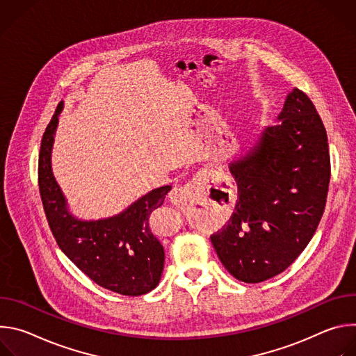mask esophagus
I'll return each mask as SVG.
<instances>
[{
    "mask_svg": "<svg viewBox=\"0 0 356 356\" xmlns=\"http://www.w3.org/2000/svg\"><path fill=\"white\" fill-rule=\"evenodd\" d=\"M211 179L210 170H200L187 184L181 187H175L169 198L172 204L179 209H186L194 202L204 201L209 197V183Z\"/></svg>",
    "mask_w": 356,
    "mask_h": 356,
    "instance_id": "esophagus-1",
    "label": "esophagus"
}]
</instances>
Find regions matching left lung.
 Here are the masks:
<instances>
[{"mask_svg": "<svg viewBox=\"0 0 356 356\" xmlns=\"http://www.w3.org/2000/svg\"><path fill=\"white\" fill-rule=\"evenodd\" d=\"M277 120L229 163L238 187L235 213L211 235L221 264L245 283L286 270L312 241L325 209L330 150L314 104L294 88Z\"/></svg>", "mask_w": 356, "mask_h": 356, "instance_id": "1", "label": "left lung"}]
</instances>
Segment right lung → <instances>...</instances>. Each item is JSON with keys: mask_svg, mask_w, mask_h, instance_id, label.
<instances>
[{"mask_svg": "<svg viewBox=\"0 0 356 356\" xmlns=\"http://www.w3.org/2000/svg\"><path fill=\"white\" fill-rule=\"evenodd\" d=\"M63 104L44 129L39 152V191L44 214L59 248L94 283L122 296L154 290L162 276L165 250L150 229V214L159 209L170 186L149 191L118 216L83 221L67 210L52 172V147Z\"/></svg>", "mask_w": 356, "mask_h": 356, "instance_id": "obj_1", "label": "right lung"}]
</instances>
